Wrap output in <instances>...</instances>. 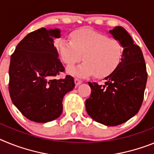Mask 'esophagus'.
Here are the masks:
<instances>
[{
    "instance_id": "1",
    "label": "esophagus",
    "mask_w": 154,
    "mask_h": 154,
    "mask_svg": "<svg viewBox=\"0 0 154 154\" xmlns=\"http://www.w3.org/2000/svg\"><path fill=\"white\" fill-rule=\"evenodd\" d=\"M74 82H75L76 86H78V85H80L82 83V81H81V80H79L77 78H75L74 79Z\"/></svg>"
}]
</instances>
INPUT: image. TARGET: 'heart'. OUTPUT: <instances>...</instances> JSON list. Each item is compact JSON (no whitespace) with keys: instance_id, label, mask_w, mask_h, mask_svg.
Returning <instances> with one entry per match:
<instances>
[{"instance_id":"1","label":"heart","mask_w":154,"mask_h":154,"mask_svg":"<svg viewBox=\"0 0 154 154\" xmlns=\"http://www.w3.org/2000/svg\"><path fill=\"white\" fill-rule=\"evenodd\" d=\"M70 36L71 40L61 38L56 42L62 60L68 66L82 58L85 61L68 68L69 74L78 77L94 74L97 78H103L112 74L121 63L124 48L119 40L91 29H78Z\"/></svg>"}]
</instances>
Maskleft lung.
Returning a JSON list of instances; mask_svg holds the SVG:
<instances>
[{
    "mask_svg": "<svg viewBox=\"0 0 154 154\" xmlns=\"http://www.w3.org/2000/svg\"><path fill=\"white\" fill-rule=\"evenodd\" d=\"M124 48L121 63L105 77L104 85L88 82L91 88L85 107L88 114L97 122L108 126L120 125L139 112L147 81L145 60L139 45L122 26L109 31Z\"/></svg>",
    "mask_w": 154,
    "mask_h": 154,
    "instance_id": "left-lung-1",
    "label": "left lung"
}]
</instances>
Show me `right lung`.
I'll return each mask as SVG.
<instances>
[{"label":"right lung","instance_id":"add662e5","mask_svg":"<svg viewBox=\"0 0 154 154\" xmlns=\"http://www.w3.org/2000/svg\"><path fill=\"white\" fill-rule=\"evenodd\" d=\"M60 37V29L41 28L28 34L11 57V98L31 121L45 123L60 117L64 95L75 86L71 76L55 78L64 71L54 46V40Z\"/></svg>","mask_w":154,"mask_h":154}]
</instances>
